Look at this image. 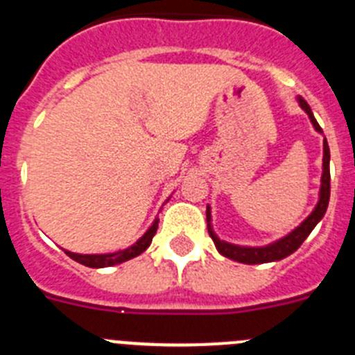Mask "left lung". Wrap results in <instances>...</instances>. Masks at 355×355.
<instances>
[{
  "label": "left lung",
  "instance_id": "left-lung-1",
  "mask_svg": "<svg viewBox=\"0 0 355 355\" xmlns=\"http://www.w3.org/2000/svg\"><path fill=\"white\" fill-rule=\"evenodd\" d=\"M299 103L302 106V110H306V114L311 119L313 126H315L316 131H322L320 124L316 122V119L313 117V112L309 108L302 97H299ZM329 159H331V153H329L327 140H324V174H322V188H320V200L316 208L313 209V213L307 216L306 220L299 225V227L291 231L288 236L281 238L275 243H270L266 247H240L233 245V243H227L224 240H218L215 236V233L211 231V225H209V220H211V213H209V206L206 208V220H208V231L209 236H211L213 243H215L216 250L225 256L229 259H234L238 263H247V265H259V263H270V261H279V259L286 258L290 254H293L295 250L299 249L304 243L309 233H311L315 225L322 220V216L325 215L329 206V197H331V171H329Z\"/></svg>",
  "mask_w": 355,
  "mask_h": 355
}]
</instances>
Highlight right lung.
<instances>
[{"mask_svg":"<svg viewBox=\"0 0 355 355\" xmlns=\"http://www.w3.org/2000/svg\"><path fill=\"white\" fill-rule=\"evenodd\" d=\"M156 229H158V218L153 222L149 229H147V233L140 238L135 245H131L130 249L126 250H119V252L114 254H76V252H69L65 250L69 258L74 259V261L81 263L85 266H90V268H103V266H112V265H119V263H124L131 258H137L139 254H142L147 247L150 245V241H153V236L156 234Z\"/></svg>","mask_w":355,"mask_h":355,"instance_id":"obj_1","label":"right lung"}]
</instances>
